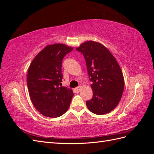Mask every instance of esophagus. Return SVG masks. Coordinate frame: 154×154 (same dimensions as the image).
Returning <instances> with one entry per match:
<instances>
[{
    "mask_svg": "<svg viewBox=\"0 0 154 154\" xmlns=\"http://www.w3.org/2000/svg\"><path fill=\"white\" fill-rule=\"evenodd\" d=\"M81 89H82V87L81 86H79V87H76L75 89H74V91H75L76 93H79V92H80Z\"/></svg>",
    "mask_w": 154,
    "mask_h": 154,
    "instance_id": "34e87169",
    "label": "esophagus"
}]
</instances>
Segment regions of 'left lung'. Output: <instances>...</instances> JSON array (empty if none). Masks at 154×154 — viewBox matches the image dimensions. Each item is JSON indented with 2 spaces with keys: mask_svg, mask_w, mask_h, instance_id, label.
Segmentation results:
<instances>
[{
  "mask_svg": "<svg viewBox=\"0 0 154 154\" xmlns=\"http://www.w3.org/2000/svg\"><path fill=\"white\" fill-rule=\"evenodd\" d=\"M86 61L93 97L86 101L87 108L95 114L103 115L114 110L122 98L125 82L116 58L103 45L87 41L76 49Z\"/></svg>",
  "mask_w": 154,
  "mask_h": 154,
  "instance_id": "1",
  "label": "left lung"
}]
</instances>
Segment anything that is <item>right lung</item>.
Segmentation results:
<instances>
[{"label":"right lung","instance_id":"add662e5","mask_svg":"<svg viewBox=\"0 0 154 154\" xmlns=\"http://www.w3.org/2000/svg\"><path fill=\"white\" fill-rule=\"evenodd\" d=\"M73 48L63 44L49 45L32 60L28 69L27 84L31 100L39 112L46 117L57 118L66 112L74 93L61 87L62 63Z\"/></svg>","mask_w":154,"mask_h":154}]
</instances>
